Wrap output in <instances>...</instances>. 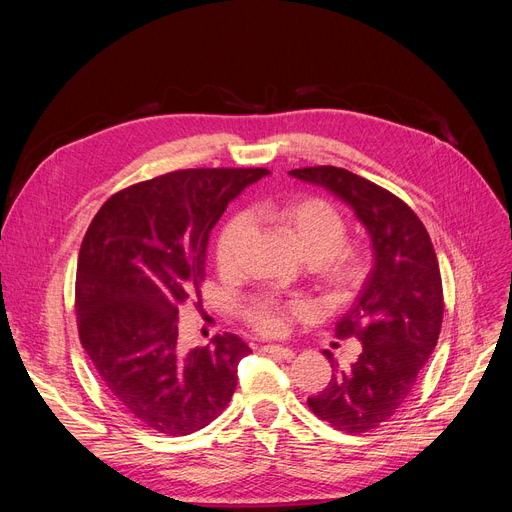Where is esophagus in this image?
Wrapping results in <instances>:
<instances>
[{"mask_svg": "<svg viewBox=\"0 0 512 512\" xmlns=\"http://www.w3.org/2000/svg\"><path fill=\"white\" fill-rule=\"evenodd\" d=\"M263 353H270V355L280 357V359H284V361L294 359V351H292V348L280 346V344H265V346H263Z\"/></svg>", "mask_w": 512, "mask_h": 512, "instance_id": "34e87169", "label": "esophagus"}]
</instances>
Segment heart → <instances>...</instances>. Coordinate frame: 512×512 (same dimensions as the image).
Masks as SVG:
<instances>
[{"label":"heart","mask_w":512,"mask_h":512,"mask_svg":"<svg viewBox=\"0 0 512 512\" xmlns=\"http://www.w3.org/2000/svg\"><path fill=\"white\" fill-rule=\"evenodd\" d=\"M253 213L276 222L294 242L299 253L313 263L319 286L332 299H346L365 282L369 274V255L365 249L346 245V220L342 213L319 197H297L282 203L265 205ZM251 236V218L234 213L224 222L215 238V263L222 272H232ZM299 305H282L272 297H257L242 317L265 336L286 332L288 315L301 313Z\"/></svg>","instance_id":"obj_1"}]
</instances>
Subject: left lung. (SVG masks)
<instances>
[{"label": "left lung", "instance_id": "obj_1", "mask_svg": "<svg viewBox=\"0 0 512 512\" xmlns=\"http://www.w3.org/2000/svg\"><path fill=\"white\" fill-rule=\"evenodd\" d=\"M299 180L328 188L351 205L373 245V270L336 324V336L361 340L351 369H338L307 400L309 409L346 434H363L388 421L405 402L421 367L438 344L444 292L438 257L417 213L386 188L336 166L290 170Z\"/></svg>", "mask_w": 512, "mask_h": 512}]
</instances>
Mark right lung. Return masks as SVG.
<instances>
[{"mask_svg": "<svg viewBox=\"0 0 512 512\" xmlns=\"http://www.w3.org/2000/svg\"><path fill=\"white\" fill-rule=\"evenodd\" d=\"M265 174L195 168L126 186L101 205L80 245V344L116 405L157 434L199 432L236 390L251 348L224 334L182 353L176 321L188 299H201L211 228Z\"/></svg>", "mask_w": 512, "mask_h": 512, "instance_id": "1", "label": "right lung"}]
</instances>
